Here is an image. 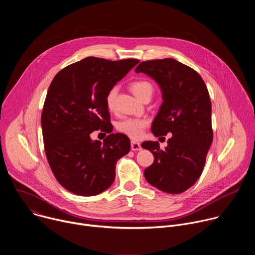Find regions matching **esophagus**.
<instances>
[{"label": "esophagus", "instance_id": "34e87169", "mask_svg": "<svg viewBox=\"0 0 255 255\" xmlns=\"http://www.w3.org/2000/svg\"><path fill=\"white\" fill-rule=\"evenodd\" d=\"M131 149H132L133 151H139V150H141V149H142L141 144H140L139 142H137V141H132V142H131Z\"/></svg>", "mask_w": 255, "mask_h": 255}]
</instances>
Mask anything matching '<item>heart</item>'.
Returning <instances> with one entry per match:
<instances>
[{
    "mask_svg": "<svg viewBox=\"0 0 255 255\" xmlns=\"http://www.w3.org/2000/svg\"><path fill=\"white\" fill-rule=\"evenodd\" d=\"M130 89L132 93L141 101L150 98L153 95L154 89L152 85L146 81H137L131 84ZM118 89L117 87L112 88L108 92L106 97V105L109 109V111H114L116 106V98H117ZM147 125V121L145 119H139V118H126L124 120L119 121L116 124L117 130L130 137L131 139H139L143 133L144 129Z\"/></svg>",
    "mask_w": 255,
    "mask_h": 255,
    "instance_id": "obj_1",
    "label": "heart"
}]
</instances>
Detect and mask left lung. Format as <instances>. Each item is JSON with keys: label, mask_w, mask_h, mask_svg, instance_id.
Returning <instances> with one entry per match:
<instances>
[{"label": "left lung", "mask_w": 255, "mask_h": 255, "mask_svg": "<svg viewBox=\"0 0 255 255\" xmlns=\"http://www.w3.org/2000/svg\"><path fill=\"white\" fill-rule=\"evenodd\" d=\"M135 72L147 75L161 90L162 104L151 126L153 135L171 133L163 150L157 141L142 143L154 156L144 176L164 193L180 194L201 176L213 141L208 89L196 70L172 58L142 61Z\"/></svg>", "instance_id": "obj_1"}]
</instances>
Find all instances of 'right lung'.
<instances>
[{"label": "right lung", "mask_w": 255, "mask_h": 255, "mask_svg": "<svg viewBox=\"0 0 255 255\" xmlns=\"http://www.w3.org/2000/svg\"><path fill=\"white\" fill-rule=\"evenodd\" d=\"M139 62L87 57L51 82L41 115L45 154L58 183L76 195L91 197L111 187L117 160L130 150L129 138L112 133L106 97ZM109 133L101 142L90 133Z\"/></svg>", "instance_id": "right-lung-1"}]
</instances>
